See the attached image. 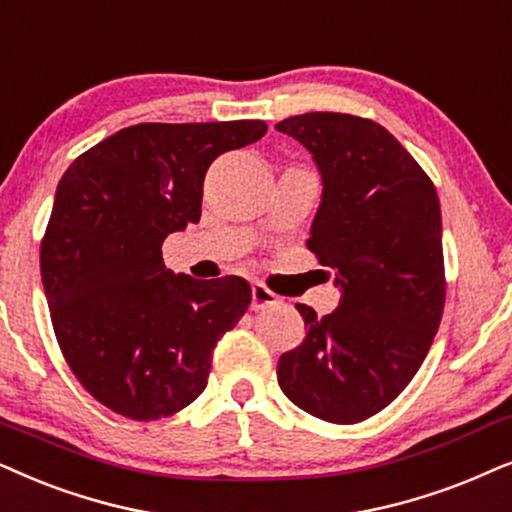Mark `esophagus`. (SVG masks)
<instances>
[{
    "mask_svg": "<svg viewBox=\"0 0 512 512\" xmlns=\"http://www.w3.org/2000/svg\"><path fill=\"white\" fill-rule=\"evenodd\" d=\"M270 305H280V296L272 294L268 287H263L261 282L251 284V308L263 310L270 308Z\"/></svg>",
    "mask_w": 512,
    "mask_h": 512,
    "instance_id": "obj_1",
    "label": "esophagus"
}]
</instances>
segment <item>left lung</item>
<instances>
[{
    "instance_id": "1",
    "label": "left lung",
    "mask_w": 512,
    "mask_h": 512,
    "mask_svg": "<svg viewBox=\"0 0 512 512\" xmlns=\"http://www.w3.org/2000/svg\"><path fill=\"white\" fill-rule=\"evenodd\" d=\"M275 129L296 138L320 171L308 249L341 291L324 317L296 305L308 334L280 357L277 381L308 414L360 423L407 388L440 327V199L416 159L371 119L305 112Z\"/></svg>"
}]
</instances>
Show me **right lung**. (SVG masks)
<instances>
[{"label":"right lung","mask_w":512,"mask_h":512,"mask_svg":"<svg viewBox=\"0 0 512 512\" xmlns=\"http://www.w3.org/2000/svg\"><path fill=\"white\" fill-rule=\"evenodd\" d=\"M265 131L261 119L126 126L58 183L39 256L53 331L77 381L117 414L155 421L188 407L247 313V280L174 275L162 244L202 216L209 164Z\"/></svg>","instance_id":"add662e5"}]
</instances>
